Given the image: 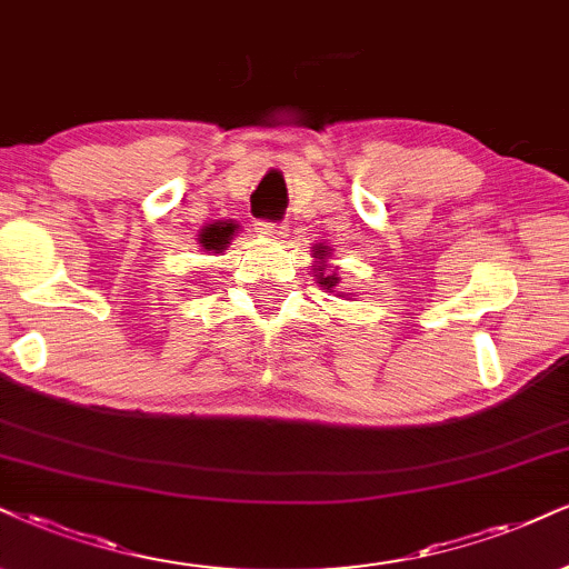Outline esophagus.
Segmentation results:
<instances>
[{
	"label": "esophagus",
	"instance_id": "1",
	"mask_svg": "<svg viewBox=\"0 0 569 569\" xmlns=\"http://www.w3.org/2000/svg\"><path fill=\"white\" fill-rule=\"evenodd\" d=\"M258 231L266 237V240H287L290 237V229L284 227V223H269V221H261L258 223Z\"/></svg>",
	"mask_w": 569,
	"mask_h": 569
}]
</instances>
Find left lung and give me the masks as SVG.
<instances>
[{"label": "left lung", "mask_w": 569, "mask_h": 569, "mask_svg": "<svg viewBox=\"0 0 569 569\" xmlns=\"http://www.w3.org/2000/svg\"><path fill=\"white\" fill-rule=\"evenodd\" d=\"M313 258H319V269H317V282L325 287L327 292H335L338 290V284H340V277H338V271H327L325 269V258H329V250H327V244H317V248H313Z\"/></svg>", "instance_id": "1"}]
</instances>
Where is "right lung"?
<instances>
[{
  "mask_svg": "<svg viewBox=\"0 0 569 569\" xmlns=\"http://www.w3.org/2000/svg\"><path fill=\"white\" fill-rule=\"evenodd\" d=\"M237 229H240V227H237L234 221H213V223H208V227H202L200 234H198L200 248L206 250V252L227 250L229 242L234 240Z\"/></svg>",
  "mask_w": 569,
  "mask_h": 569,
  "instance_id": "1",
  "label": "right lung"
}]
</instances>
